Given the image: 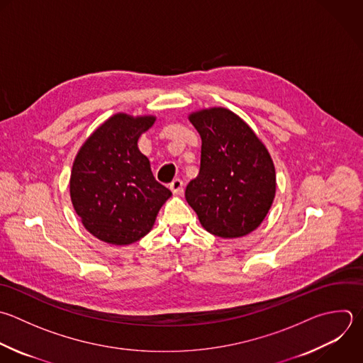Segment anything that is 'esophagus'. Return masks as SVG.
Masks as SVG:
<instances>
[{
    "mask_svg": "<svg viewBox=\"0 0 363 363\" xmlns=\"http://www.w3.org/2000/svg\"><path fill=\"white\" fill-rule=\"evenodd\" d=\"M170 190L173 191V194H182L183 193V182L180 179H174L170 184H169Z\"/></svg>",
    "mask_w": 363,
    "mask_h": 363,
    "instance_id": "1",
    "label": "esophagus"
}]
</instances>
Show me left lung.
Masks as SVG:
<instances>
[{
    "label": "left lung",
    "mask_w": 363,
    "mask_h": 363,
    "mask_svg": "<svg viewBox=\"0 0 363 363\" xmlns=\"http://www.w3.org/2000/svg\"><path fill=\"white\" fill-rule=\"evenodd\" d=\"M201 138L200 172L186 200L201 225L223 238L254 231L275 197L272 159L252 129L235 113L211 108L189 116Z\"/></svg>",
    "instance_id": "obj_1"
}]
</instances>
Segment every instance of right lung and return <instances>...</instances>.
<instances>
[{
    "mask_svg": "<svg viewBox=\"0 0 363 363\" xmlns=\"http://www.w3.org/2000/svg\"><path fill=\"white\" fill-rule=\"evenodd\" d=\"M155 116L116 113L79 149L71 173V200L96 238L128 245L145 237L172 191L156 182L138 140Z\"/></svg>",
    "mask_w": 363,
    "mask_h": 363,
    "instance_id": "obj_1",
    "label": "right lung"
}]
</instances>
